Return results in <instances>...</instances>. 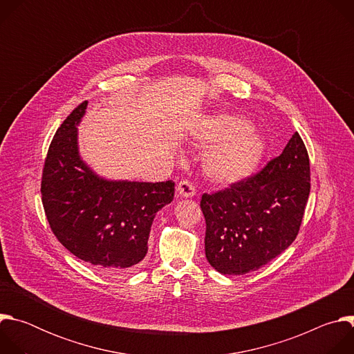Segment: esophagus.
Masks as SVG:
<instances>
[{"label": "esophagus", "instance_id": "esophagus-1", "mask_svg": "<svg viewBox=\"0 0 354 354\" xmlns=\"http://www.w3.org/2000/svg\"><path fill=\"white\" fill-rule=\"evenodd\" d=\"M178 194L180 196V197H193L194 194H196V189H194V186H193V183L192 182H189V180H180L179 183H178Z\"/></svg>", "mask_w": 354, "mask_h": 354}]
</instances>
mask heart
Wrapping results in <instances>:
<instances>
[{
	"label": "heart",
	"instance_id": "b5f03b06",
	"mask_svg": "<svg viewBox=\"0 0 354 354\" xmlns=\"http://www.w3.org/2000/svg\"><path fill=\"white\" fill-rule=\"evenodd\" d=\"M192 140L207 148L201 161L206 178L217 186H234L254 176L266 156V141L257 127L234 113H214L190 131Z\"/></svg>",
	"mask_w": 354,
	"mask_h": 354
}]
</instances>
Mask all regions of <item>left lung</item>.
Segmentation results:
<instances>
[{
	"label": "left lung",
	"mask_w": 354,
	"mask_h": 354,
	"mask_svg": "<svg viewBox=\"0 0 354 354\" xmlns=\"http://www.w3.org/2000/svg\"><path fill=\"white\" fill-rule=\"evenodd\" d=\"M308 196L310 158L295 131L262 172L201 197L209 263L234 276L269 263L295 239Z\"/></svg>",
	"instance_id": "1"
}]
</instances>
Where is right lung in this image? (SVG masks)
<instances>
[{"mask_svg": "<svg viewBox=\"0 0 354 354\" xmlns=\"http://www.w3.org/2000/svg\"><path fill=\"white\" fill-rule=\"evenodd\" d=\"M88 102L63 122L48 147L41 201L57 239L78 259L109 276L136 270L145 258L156 214L174 200L175 183L108 179L82 160L78 126Z\"/></svg>", "mask_w": 354, "mask_h": 354, "instance_id": "obj_1", "label": "right lung"}]
</instances>
